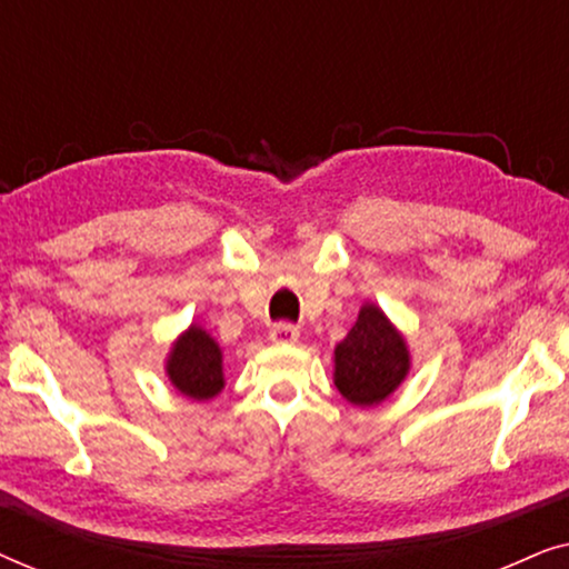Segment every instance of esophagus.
<instances>
[{
    "label": "esophagus",
    "mask_w": 569,
    "mask_h": 569,
    "mask_svg": "<svg viewBox=\"0 0 569 569\" xmlns=\"http://www.w3.org/2000/svg\"><path fill=\"white\" fill-rule=\"evenodd\" d=\"M300 337V329L295 323H274L269 331V339L274 341V345H292V341H298Z\"/></svg>",
    "instance_id": "1"
}]
</instances>
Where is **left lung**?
I'll return each instance as SVG.
<instances>
[{
	"label": "left lung",
	"mask_w": 569,
	"mask_h": 569,
	"mask_svg": "<svg viewBox=\"0 0 569 569\" xmlns=\"http://www.w3.org/2000/svg\"><path fill=\"white\" fill-rule=\"evenodd\" d=\"M409 368L401 331L378 306L365 302L355 326L333 349V386L355 407H378L403 383Z\"/></svg>",
	"instance_id": "8db88e82"
}]
</instances>
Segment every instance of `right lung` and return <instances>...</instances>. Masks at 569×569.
<instances>
[{"mask_svg": "<svg viewBox=\"0 0 569 569\" xmlns=\"http://www.w3.org/2000/svg\"><path fill=\"white\" fill-rule=\"evenodd\" d=\"M170 386L193 401H209L224 388L222 349L201 326L191 323L173 341L166 360Z\"/></svg>", "mask_w": 569, "mask_h": 569, "instance_id": "1", "label": "right lung"}]
</instances>
